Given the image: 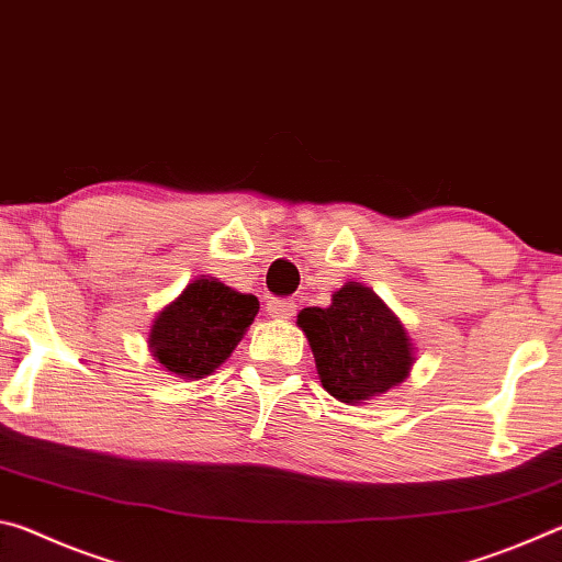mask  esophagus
I'll use <instances>...</instances> for the list:
<instances>
[{
	"label": "esophagus",
	"instance_id": "1",
	"mask_svg": "<svg viewBox=\"0 0 562 562\" xmlns=\"http://www.w3.org/2000/svg\"><path fill=\"white\" fill-rule=\"evenodd\" d=\"M268 312H270L272 319L288 322V319L294 317V312H297V304H294L292 300H270Z\"/></svg>",
	"mask_w": 562,
	"mask_h": 562
}]
</instances>
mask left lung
Listing matches in <instances>:
<instances>
[{"mask_svg":"<svg viewBox=\"0 0 562 562\" xmlns=\"http://www.w3.org/2000/svg\"><path fill=\"white\" fill-rule=\"evenodd\" d=\"M297 327L315 355L319 382L341 404L359 406L406 382L414 341L379 294L345 282L329 307H304Z\"/></svg>","mask_w":562,"mask_h":562,"instance_id":"8db88e82","label":"left lung"}]
</instances>
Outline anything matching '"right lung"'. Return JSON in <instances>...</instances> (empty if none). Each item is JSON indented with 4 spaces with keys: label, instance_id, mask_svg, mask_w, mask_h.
Segmentation results:
<instances>
[{
    "label": "right lung",
    "instance_id": "1",
    "mask_svg": "<svg viewBox=\"0 0 562 562\" xmlns=\"http://www.w3.org/2000/svg\"><path fill=\"white\" fill-rule=\"evenodd\" d=\"M258 310L255 294L201 274L158 312L148 331V349L166 372L190 382L205 379L240 345Z\"/></svg>",
    "mask_w": 562,
    "mask_h": 562
}]
</instances>
